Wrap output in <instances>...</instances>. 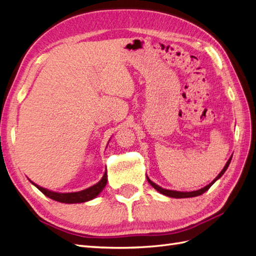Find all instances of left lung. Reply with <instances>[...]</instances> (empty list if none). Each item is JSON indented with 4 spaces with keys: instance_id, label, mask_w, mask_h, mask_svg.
<instances>
[{
    "instance_id": "8db88e82",
    "label": "left lung",
    "mask_w": 256,
    "mask_h": 256,
    "mask_svg": "<svg viewBox=\"0 0 256 256\" xmlns=\"http://www.w3.org/2000/svg\"><path fill=\"white\" fill-rule=\"evenodd\" d=\"M231 158L232 157H230L229 158V160L227 162V164H226V166L224 167V169L222 170V172L220 174H219L215 179H214L208 186H206L205 188H200V190H198V191H192V192H180V191H172V190H167V188H162V186H157L156 183H154L150 178L147 176V181L150 182V186L155 188V190H157V191L159 192V193H162V194H164V195H166V196H169V198H195V196H198V195H202L203 193H205L207 190H208L214 183H215L219 178H222V176L224 174V171L228 169V167H229V164H230V162H231Z\"/></svg>"
}]
</instances>
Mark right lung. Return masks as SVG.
<instances>
[{
  "label": "right lung",
  "mask_w": 256,
  "mask_h": 256,
  "mask_svg": "<svg viewBox=\"0 0 256 256\" xmlns=\"http://www.w3.org/2000/svg\"><path fill=\"white\" fill-rule=\"evenodd\" d=\"M106 181H108V179H106V171L104 176L101 178V180L98 183L94 184V186L88 188L86 190H82V191L72 192V193H58V192L49 191V190L37 186V184L34 183L32 181H30V182L36 188L40 190L41 192H42L46 196H48V198L51 200L60 202V203L76 204V203H85V202H88L94 198H97L98 194L104 188Z\"/></svg>",
  "instance_id": "right-lung-1"
}]
</instances>
